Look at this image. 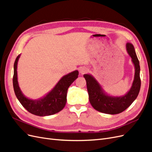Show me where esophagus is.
Returning <instances> with one entry per match:
<instances>
[{
    "mask_svg": "<svg viewBox=\"0 0 152 152\" xmlns=\"http://www.w3.org/2000/svg\"><path fill=\"white\" fill-rule=\"evenodd\" d=\"M88 72V69L87 68L85 67H81L80 69V72L81 75L85 74V73H86Z\"/></svg>",
    "mask_w": 152,
    "mask_h": 152,
    "instance_id": "obj_1",
    "label": "esophagus"
}]
</instances>
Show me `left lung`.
Here are the masks:
<instances>
[{
  "label": "left lung",
  "instance_id": "1",
  "mask_svg": "<svg viewBox=\"0 0 152 152\" xmlns=\"http://www.w3.org/2000/svg\"><path fill=\"white\" fill-rule=\"evenodd\" d=\"M126 47L134 67V77L131 88L125 95L119 96L110 95L95 77L90 74L83 75L86 81L90 104L95 110L102 113L111 115L121 113L128 108L139 94L141 86L140 62L133 44L127 43Z\"/></svg>",
  "mask_w": 152,
  "mask_h": 152
}]
</instances>
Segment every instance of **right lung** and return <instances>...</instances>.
I'll return each mask as SVG.
<instances>
[{
  "instance_id": "obj_1",
  "label": "right lung",
  "mask_w": 152,
  "mask_h": 152,
  "mask_svg": "<svg viewBox=\"0 0 152 152\" xmlns=\"http://www.w3.org/2000/svg\"><path fill=\"white\" fill-rule=\"evenodd\" d=\"M20 56L16 57L14 62L13 76L14 90L19 102L29 112L38 116L50 115L62 110L66 104L68 88L77 78L78 71H74L62 76L51 91L40 99L33 100L24 95L19 86L17 67Z\"/></svg>"
}]
</instances>
